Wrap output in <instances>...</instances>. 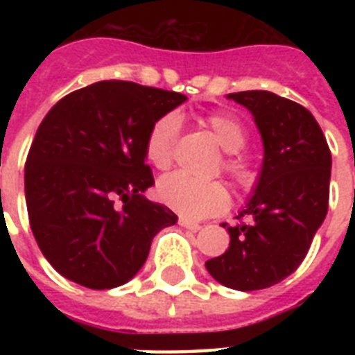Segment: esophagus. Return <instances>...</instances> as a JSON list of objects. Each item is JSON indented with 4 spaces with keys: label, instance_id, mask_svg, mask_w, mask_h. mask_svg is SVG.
I'll return each instance as SVG.
<instances>
[{
    "label": "esophagus",
    "instance_id": "obj_1",
    "mask_svg": "<svg viewBox=\"0 0 355 355\" xmlns=\"http://www.w3.org/2000/svg\"><path fill=\"white\" fill-rule=\"evenodd\" d=\"M178 225H180V227H184V228H188V230H191V232H199V230H200L199 223L189 221V219H184V217H180V219H178Z\"/></svg>",
    "mask_w": 355,
    "mask_h": 355
}]
</instances>
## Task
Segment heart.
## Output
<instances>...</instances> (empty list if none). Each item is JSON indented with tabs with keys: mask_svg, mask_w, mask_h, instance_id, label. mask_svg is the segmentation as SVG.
<instances>
[{
	"mask_svg": "<svg viewBox=\"0 0 355 355\" xmlns=\"http://www.w3.org/2000/svg\"><path fill=\"white\" fill-rule=\"evenodd\" d=\"M205 125L216 136L227 156L223 160L225 171L230 173L239 184H252L256 180V169L247 158L237 155L247 145V130L234 116L227 112H216L206 116ZM180 132V116L167 112L156 118L145 136V158L150 166L158 169L169 167L173 150ZM158 199L180 214L186 219H205L221 214L230 205V193L221 180H200L177 171L167 175L156 186Z\"/></svg>",
	"mask_w": 355,
	"mask_h": 355,
	"instance_id": "1",
	"label": "heart"
}]
</instances>
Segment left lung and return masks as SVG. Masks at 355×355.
<instances>
[{
    "instance_id": "obj_1",
    "label": "left lung",
    "mask_w": 355,
    "mask_h": 355,
    "mask_svg": "<svg viewBox=\"0 0 355 355\" xmlns=\"http://www.w3.org/2000/svg\"><path fill=\"white\" fill-rule=\"evenodd\" d=\"M228 97L252 112L263 139V167L239 223L228 227L230 247L208 259L206 269L230 289L256 291L287 278L306 258L328 214L331 153L302 105L265 90Z\"/></svg>"
}]
</instances>
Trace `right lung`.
<instances>
[{"label": "right lung", "mask_w": 355, "mask_h": 355, "mask_svg": "<svg viewBox=\"0 0 355 355\" xmlns=\"http://www.w3.org/2000/svg\"><path fill=\"white\" fill-rule=\"evenodd\" d=\"M184 101L178 92L101 80L42 119L25 162V202L42 254L64 278L90 289L123 286L153 237L177 223L141 195L155 184L144 144L153 121Z\"/></svg>", "instance_id": "obj_1"}]
</instances>
